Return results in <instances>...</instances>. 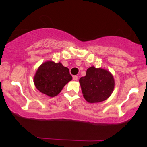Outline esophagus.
I'll return each instance as SVG.
<instances>
[{"mask_svg": "<svg viewBox=\"0 0 147 147\" xmlns=\"http://www.w3.org/2000/svg\"><path fill=\"white\" fill-rule=\"evenodd\" d=\"M72 79H73V80L77 81V79H79V77H78V76H77V75H74L73 77H72Z\"/></svg>", "mask_w": 147, "mask_h": 147, "instance_id": "1", "label": "esophagus"}]
</instances>
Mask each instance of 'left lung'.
Here are the masks:
<instances>
[{
  "instance_id": "obj_1",
  "label": "left lung",
  "mask_w": 147,
  "mask_h": 147,
  "mask_svg": "<svg viewBox=\"0 0 147 147\" xmlns=\"http://www.w3.org/2000/svg\"><path fill=\"white\" fill-rule=\"evenodd\" d=\"M82 93L89 103L106 100L113 91L115 81L111 72L94 66L88 68L85 77L79 79Z\"/></svg>"
}]
</instances>
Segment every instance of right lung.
<instances>
[{"label":"right lung","mask_w":147,"mask_h":147,"mask_svg":"<svg viewBox=\"0 0 147 147\" xmlns=\"http://www.w3.org/2000/svg\"><path fill=\"white\" fill-rule=\"evenodd\" d=\"M72 79L69 69L60 62L56 63L47 61L38 68L34 82L36 88L42 93L49 97H55Z\"/></svg>","instance_id":"right-lung-1"}]
</instances>
